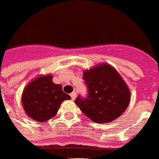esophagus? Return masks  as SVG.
<instances>
[{"mask_svg": "<svg viewBox=\"0 0 159 159\" xmlns=\"http://www.w3.org/2000/svg\"><path fill=\"white\" fill-rule=\"evenodd\" d=\"M75 97H76V93L75 92H73V93L70 94V98L72 99V101H74L75 99Z\"/></svg>", "mask_w": 159, "mask_h": 159, "instance_id": "obj_1", "label": "esophagus"}]
</instances>
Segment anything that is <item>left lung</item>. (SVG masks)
Listing matches in <instances>:
<instances>
[{"mask_svg": "<svg viewBox=\"0 0 159 159\" xmlns=\"http://www.w3.org/2000/svg\"><path fill=\"white\" fill-rule=\"evenodd\" d=\"M88 97H78L75 104L85 116L97 124L114 121L126 111L130 91L116 69L109 63H99L84 71Z\"/></svg>", "mask_w": 159, "mask_h": 159, "instance_id": "1", "label": "left lung"}]
</instances>
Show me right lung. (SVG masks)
Returning <instances> with one entry per match:
<instances>
[{
    "instance_id": "obj_1",
    "label": "right lung",
    "mask_w": 159,
    "mask_h": 159,
    "mask_svg": "<svg viewBox=\"0 0 159 159\" xmlns=\"http://www.w3.org/2000/svg\"><path fill=\"white\" fill-rule=\"evenodd\" d=\"M51 74L40 75L31 80L22 91L21 103L30 118L46 122L57 115L61 103L70 97L62 91L61 84L53 83Z\"/></svg>"
}]
</instances>
